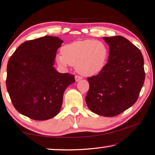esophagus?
<instances>
[{
    "mask_svg": "<svg viewBox=\"0 0 155 155\" xmlns=\"http://www.w3.org/2000/svg\"><path fill=\"white\" fill-rule=\"evenodd\" d=\"M82 77H80V76H79V75H76L75 77V81L76 82H78L79 81V80H82Z\"/></svg>",
    "mask_w": 155,
    "mask_h": 155,
    "instance_id": "esophagus-1",
    "label": "esophagus"
}]
</instances>
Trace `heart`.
I'll return each instance as SVG.
<instances>
[{
	"label": "heart",
	"instance_id": "b5f03b06",
	"mask_svg": "<svg viewBox=\"0 0 155 155\" xmlns=\"http://www.w3.org/2000/svg\"><path fill=\"white\" fill-rule=\"evenodd\" d=\"M61 54L57 57L59 64L75 66L80 74L91 77L101 72L106 66L109 48L99 40H78L63 47Z\"/></svg>",
	"mask_w": 155,
	"mask_h": 155
}]
</instances>
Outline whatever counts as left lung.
<instances>
[{
  "mask_svg": "<svg viewBox=\"0 0 155 155\" xmlns=\"http://www.w3.org/2000/svg\"><path fill=\"white\" fill-rule=\"evenodd\" d=\"M109 45L106 66L87 78L89 89L86 103L97 115L115 117L137 101L144 83V59L138 48L125 38L104 37Z\"/></svg>",
  "mask_w": 155,
  "mask_h": 155,
  "instance_id": "left-lung-1",
  "label": "left lung"
}]
</instances>
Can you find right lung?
I'll return each mask as SVG.
<instances>
[{"mask_svg":"<svg viewBox=\"0 0 155 155\" xmlns=\"http://www.w3.org/2000/svg\"><path fill=\"white\" fill-rule=\"evenodd\" d=\"M63 40L46 36L18 47L7 66L6 87L15 109L35 120H47L59 113L65 89L75 82L73 75L60 73L54 59Z\"/></svg>","mask_w":155,"mask_h":155,"instance_id":"add662e5","label":"right lung"}]
</instances>
